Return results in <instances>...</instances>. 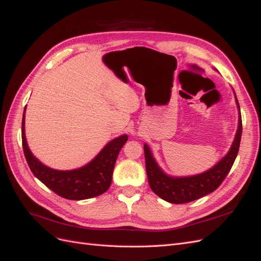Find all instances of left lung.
I'll use <instances>...</instances> for the list:
<instances>
[{"label": "left lung", "instance_id": "obj_1", "mask_svg": "<svg viewBox=\"0 0 261 261\" xmlns=\"http://www.w3.org/2000/svg\"><path fill=\"white\" fill-rule=\"evenodd\" d=\"M236 103L240 109L238 99H236ZM242 130V116L240 111L239 128L230 151L212 169L201 174L186 177H172L165 174L153 159L149 147L145 145L146 171L150 188L160 198L171 203L191 202L215 192L228 174L239 153Z\"/></svg>", "mask_w": 261, "mask_h": 261}]
</instances>
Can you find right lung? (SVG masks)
<instances>
[{
	"label": "right lung",
	"instance_id": "right-lung-1",
	"mask_svg": "<svg viewBox=\"0 0 261 261\" xmlns=\"http://www.w3.org/2000/svg\"><path fill=\"white\" fill-rule=\"evenodd\" d=\"M25 111L21 122L22 149L34 175L55 194L70 200L92 198L106 193L112 181L116 158L127 141V135L117 137L101 150L92 161L81 169L59 171L45 167L31 153L25 136Z\"/></svg>",
	"mask_w": 261,
	"mask_h": 261
}]
</instances>
